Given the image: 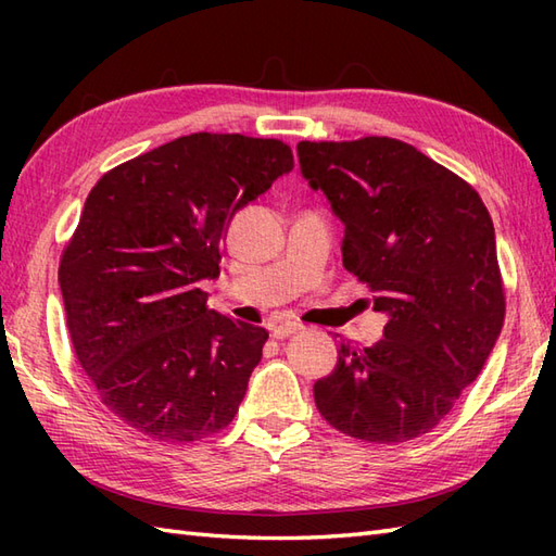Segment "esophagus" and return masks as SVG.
Segmentation results:
<instances>
[{"label": "esophagus", "mask_w": 556, "mask_h": 556, "mask_svg": "<svg viewBox=\"0 0 556 556\" xmlns=\"http://www.w3.org/2000/svg\"><path fill=\"white\" fill-rule=\"evenodd\" d=\"M301 325L299 323H279V325H275L271 327V337L275 339H287V337H291V334H296V332H301Z\"/></svg>", "instance_id": "34e87169"}]
</instances>
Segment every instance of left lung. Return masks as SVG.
<instances>
[{"label": "left lung", "mask_w": 556, "mask_h": 556, "mask_svg": "<svg viewBox=\"0 0 556 556\" xmlns=\"http://www.w3.org/2000/svg\"><path fill=\"white\" fill-rule=\"evenodd\" d=\"M296 150L303 179L344 224V267L389 317L375 346L341 341L313 387L317 410L356 440L408 442L454 408L502 332L492 217L473 186L396 138Z\"/></svg>", "instance_id": "obj_1"}]
</instances>
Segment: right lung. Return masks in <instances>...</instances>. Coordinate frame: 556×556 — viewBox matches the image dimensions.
Returning a JSON list of instances; mask_svg holds the SVG:
<instances>
[{"instance_id":"right-lung-1","label":"right lung","mask_w":556,"mask_h":556,"mask_svg":"<svg viewBox=\"0 0 556 556\" xmlns=\"http://www.w3.org/2000/svg\"><path fill=\"white\" fill-rule=\"evenodd\" d=\"M293 169L275 138L191 134L92 186L59 263L66 325L102 404L160 442L233 420L267 332L207 308L231 217Z\"/></svg>"}]
</instances>
